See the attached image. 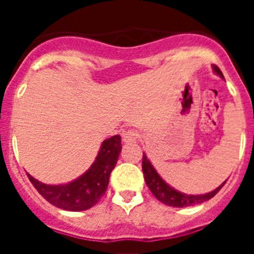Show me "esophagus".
<instances>
[{
  "label": "esophagus",
  "instance_id": "34e87169",
  "mask_svg": "<svg viewBox=\"0 0 254 254\" xmlns=\"http://www.w3.org/2000/svg\"><path fill=\"white\" fill-rule=\"evenodd\" d=\"M138 137H140V134L136 129H128V131L123 132L122 134L123 142H134V141H137Z\"/></svg>",
  "mask_w": 254,
  "mask_h": 254
}]
</instances>
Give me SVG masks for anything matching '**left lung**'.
I'll return each mask as SVG.
<instances>
[{
  "mask_svg": "<svg viewBox=\"0 0 254 254\" xmlns=\"http://www.w3.org/2000/svg\"><path fill=\"white\" fill-rule=\"evenodd\" d=\"M214 72H216L220 77H224L223 72L220 71V68L217 66H212ZM142 172L143 177H145V182H146L147 187L150 188V190L152 192L156 198L160 201V202L165 203L168 206H172V207H187V206H193L198 205V203H202L207 199L212 198L215 194L221 190L225 182L223 185L219 186L216 190H214L212 192H208L205 194H186L182 193L179 190H174L173 187H170L167 182H164L163 178L158 174V172L155 170V168L152 167V164L150 163V160L147 159V156L143 154L142 156Z\"/></svg>",
  "mask_w": 254,
  "mask_h": 254,
  "instance_id": "left-lung-1",
  "label": "left lung"
}]
</instances>
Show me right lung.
<instances>
[{"label": "right lung", "instance_id": "add662e5", "mask_svg": "<svg viewBox=\"0 0 254 254\" xmlns=\"http://www.w3.org/2000/svg\"><path fill=\"white\" fill-rule=\"evenodd\" d=\"M122 150L121 136L103 141L99 154L89 169L67 185H44L28 174L29 181L44 198L53 206L67 211H84L93 207L105 194L109 177L116 167Z\"/></svg>", "mask_w": 254, "mask_h": 254}]
</instances>
